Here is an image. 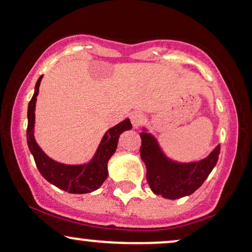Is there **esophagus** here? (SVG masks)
Listing matches in <instances>:
<instances>
[{"label":"esophagus","mask_w":252,"mask_h":252,"mask_svg":"<svg viewBox=\"0 0 252 252\" xmlns=\"http://www.w3.org/2000/svg\"><path fill=\"white\" fill-rule=\"evenodd\" d=\"M129 118H131L133 128H138V127L142 124V121H144L145 116L144 113H141V112H133V113H131V117Z\"/></svg>","instance_id":"34e87169"}]
</instances>
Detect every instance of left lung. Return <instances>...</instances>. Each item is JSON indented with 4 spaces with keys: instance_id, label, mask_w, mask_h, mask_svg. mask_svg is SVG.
Wrapping results in <instances>:
<instances>
[{
    "instance_id": "1",
    "label": "left lung",
    "mask_w": 252,
    "mask_h": 252,
    "mask_svg": "<svg viewBox=\"0 0 252 252\" xmlns=\"http://www.w3.org/2000/svg\"><path fill=\"white\" fill-rule=\"evenodd\" d=\"M140 157L146 164V178L152 191L164 198L188 196L197 190L212 173L219 160L221 146L217 145L207 158L194 162H178L161 150L153 134L142 128Z\"/></svg>"
}]
</instances>
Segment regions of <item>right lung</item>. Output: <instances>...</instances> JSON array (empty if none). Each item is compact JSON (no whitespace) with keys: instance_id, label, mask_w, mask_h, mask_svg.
<instances>
[{"instance_id":"obj_1","label":"right lung","mask_w":252,"mask_h":252,"mask_svg":"<svg viewBox=\"0 0 252 252\" xmlns=\"http://www.w3.org/2000/svg\"><path fill=\"white\" fill-rule=\"evenodd\" d=\"M42 78L43 76H40L37 80L35 92H33L29 106H28L27 142L31 154L35 159L37 168L46 181H49L57 188L71 192V194H86V192L97 190L107 179V162L117 150L120 134L127 129L132 128L131 121L129 119H125L108 129L102 136L93 158L88 163L65 164L57 162L42 151L33 136L36 100Z\"/></svg>"}]
</instances>
